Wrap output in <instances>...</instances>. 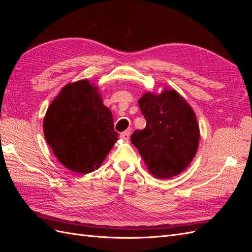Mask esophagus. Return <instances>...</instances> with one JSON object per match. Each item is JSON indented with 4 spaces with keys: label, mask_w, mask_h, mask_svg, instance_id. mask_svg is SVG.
I'll return each instance as SVG.
<instances>
[{
    "label": "esophagus",
    "mask_w": 252,
    "mask_h": 252,
    "mask_svg": "<svg viewBox=\"0 0 252 252\" xmlns=\"http://www.w3.org/2000/svg\"><path fill=\"white\" fill-rule=\"evenodd\" d=\"M121 138L123 139V140H125V141H128L129 138H130V131L126 130V131H124V132H122V133H121Z\"/></svg>",
    "instance_id": "esophagus-1"
}]
</instances>
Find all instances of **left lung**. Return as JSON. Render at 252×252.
I'll return each instance as SVG.
<instances>
[{
    "mask_svg": "<svg viewBox=\"0 0 252 252\" xmlns=\"http://www.w3.org/2000/svg\"><path fill=\"white\" fill-rule=\"evenodd\" d=\"M139 105L146 127L132 133L131 143L154 177L171 179L187 168L199 148L195 113L174 89L145 93Z\"/></svg>",
    "mask_w": 252,
    "mask_h": 252,
    "instance_id": "left-lung-1",
    "label": "left lung"
}]
</instances>
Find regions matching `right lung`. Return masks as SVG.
I'll use <instances>...</instances> for the list:
<instances>
[{
	"label": "right lung",
	"instance_id": "right-lung-1",
	"mask_svg": "<svg viewBox=\"0 0 252 252\" xmlns=\"http://www.w3.org/2000/svg\"><path fill=\"white\" fill-rule=\"evenodd\" d=\"M88 80L68 83L51 102L43 121L45 140L59 162L75 173L93 172L119 140L113 118Z\"/></svg>",
	"mask_w": 252,
	"mask_h": 252
}]
</instances>
